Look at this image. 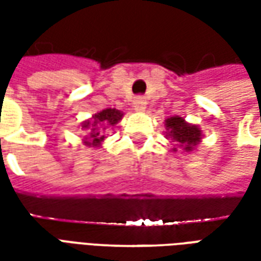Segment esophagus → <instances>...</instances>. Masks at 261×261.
Returning a JSON list of instances; mask_svg holds the SVG:
<instances>
[{
	"instance_id": "obj_1",
	"label": "esophagus",
	"mask_w": 261,
	"mask_h": 261,
	"mask_svg": "<svg viewBox=\"0 0 261 261\" xmlns=\"http://www.w3.org/2000/svg\"><path fill=\"white\" fill-rule=\"evenodd\" d=\"M145 105H147V100L144 96H137L134 97V102H133V108L136 112H144L145 110Z\"/></svg>"
}]
</instances>
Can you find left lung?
Segmentation results:
<instances>
[{
    "mask_svg": "<svg viewBox=\"0 0 261 261\" xmlns=\"http://www.w3.org/2000/svg\"><path fill=\"white\" fill-rule=\"evenodd\" d=\"M165 137L170 140V145H173V152L177 151V148H181L187 153L192 152L202 138L201 128L197 124L187 123L185 117L180 116L168 117L165 120Z\"/></svg>",
    "mask_w": 261,
    "mask_h": 261,
    "instance_id": "8db88e82",
    "label": "left lung"
}]
</instances>
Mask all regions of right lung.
<instances>
[{"label": "right lung", "mask_w": 261, "mask_h": 261, "mask_svg": "<svg viewBox=\"0 0 261 261\" xmlns=\"http://www.w3.org/2000/svg\"><path fill=\"white\" fill-rule=\"evenodd\" d=\"M124 113L117 109H105L102 112L93 114L91 119L82 121V130L86 131L84 137V145L86 147L100 148L106 138V130L119 123L123 119Z\"/></svg>", "instance_id": "1"}]
</instances>
